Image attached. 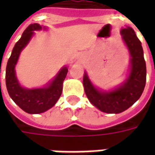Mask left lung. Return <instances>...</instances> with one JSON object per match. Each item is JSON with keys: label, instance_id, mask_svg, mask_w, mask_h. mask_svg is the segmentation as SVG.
I'll return each mask as SVG.
<instances>
[{"label": "left lung", "instance_id": "1", "mask_svg": "<svg viewBox=\"0 0 155 155\" xmlns=\"http://www.w3.org/2000/svg\"><path fill=\"white\" fill-rule=\"evenodd\" d=\"M122 39L129 49L130 72L125 82L112 91H101L91 84L86 73L83 78L84 92L94 106L109 114H119L133 105L143 93L146 83V64L141 42L131 27L121 30Z\"/></svg>", "mask_w": 155, "mask_h": 155}]
</instances>
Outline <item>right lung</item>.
<instances>
[{
    "instance_id": "obj_1",
    "label": "right lung",
    "mask_w": 155,
    "mask_h": 155,
    "mask_svg": "<svg viewBox=\"0 0 155 155\" xmlns=\"http://www.w3.org/2000/svg\"><path fill=\"white\" fill-rule=\"evenodd\" d=\"M41 29L42 26L36 23L31 24L25 29L12 50L5 71V84L9 95L19 107L29 114H41L54 106L61 97L63 81L68 72L67 67L62 68L46 87L30 90L20 85L15 71L19 55L33 36L34 31H40Z\"/></svg>"
}]
</instances>
